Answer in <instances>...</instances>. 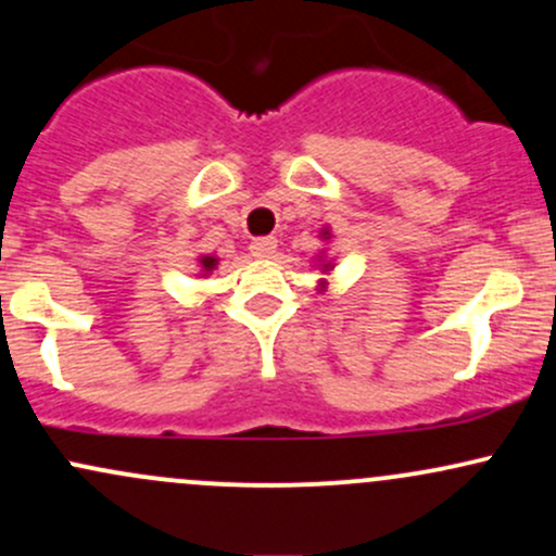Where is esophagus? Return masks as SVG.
I'll list each match as a JSON object with an SVG mask.
<instances>
[{
  "mask_svg": "<svg viewBox=\"0 0 556 556\" xmlns=\"http://www.w3.org/2000/svg\"><path fill=\"white\" fill-rule=\"evenodd\" d=\"M250 253H253L255 258H271V255L277 253V240H274V237H255V240L250 242Z\"/></svg>",
  "mask_w": 556,
  "mask_h": 556,
  "instance_id": "34e87169",
  "label": "esophagus"
}]
</instances>
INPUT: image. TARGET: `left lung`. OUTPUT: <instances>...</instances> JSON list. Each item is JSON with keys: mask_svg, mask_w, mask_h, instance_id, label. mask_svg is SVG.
I'll return each mask as SVG.
<instances>
[{"mask_svg": "<svg viewBox=\"0 0 556 556\" xmlns=\"http://www.w3.org/2000/svg\"><path fill=\"white\" fill-rule=\"evenodd\" d=\"M321 235H325V237H329V231H321Z\"/></svg>", "mask_w": 556, "mask_h": 556, "instance_id": "1", "label": "left lung"}]
</instances>
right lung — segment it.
I'll return each instance as SVG.
<instances>
[{
  "mask_svg": "<svg viewBox=\"0 0 556 556\" xmlns=\"http://www.w3.org/2000/svg\"><path fill=\"white\" fill-rule=\"evenodd\" d=\"M200 264H203V271H213L218 264V258H213V255H203V258H200Z\"/></svg>",
  "mask_w": 556,
  "mask_h": 556,
  "instance_id": "right-lung-1",
  "label": "right lung"
}]
</instances>
